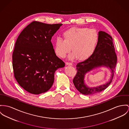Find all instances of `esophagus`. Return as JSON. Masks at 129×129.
I'll return each mask as SVG.
<instances>
[{
	"label": "esophagus",
	"instance_id": "34e87169",
	"mask_svg": "<svg viewBox=\"0 0 129 129\" xmlns=\"http://www.w3.org/2000/svg\"><path fill=\"white\" fill-rule=\"evenodd\" d=\"M66 65H69V66H72L73 65V64L70 62H66Z\"/></svg>",
	"mask_w": 129,
	"mask_h": 129
}]
</instances>
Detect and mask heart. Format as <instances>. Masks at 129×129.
Instances as JSON below:
<instances>
[{
  "label": "heart",
  "mask_w": 129,
  "mask_h": 129,
  "mask_svg": "<svg viewBox=\"0 0 129 129\" xmlns=\"http://www.w3.org/2000/svg\"><path fill=\"white\" fill-rule=\"evenodd\" d=\"M62 36L63 40L58 38L55 40L54 51L57 56L64 58L72 49L70 59H88L94 52L99 39L97 31L87 27H71L64 31Z\"/></svg>",
  "instance_id": "1"
}]
</instances>
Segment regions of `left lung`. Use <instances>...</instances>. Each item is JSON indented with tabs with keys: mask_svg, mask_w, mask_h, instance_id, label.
Listing matches in <instances>:
<instances>
[{
	"mask_svg": "<svg viewBox=\"0 0 129 129\" xmlns=\"http://www.w3.org/2000/svg\"><path fill=\"white\" fill-rule=\"evenodd\" d=\"M99 39L96 49L92 55L82 62L77 64V74L74 78V84L80 93L84 95H92L106 89L112 82L114 72L117 63L113 40L107 33L100 31L98 33ZM103 66L109 68L112 74L109 81L95 88H89L84 82L85 74L95 68Z\"/></svg>",
	"mask_w": 129,
	"mask_h": 129,
	"instance_id": "left-lung-1",
	"label": "left lung"
}]
</instances>
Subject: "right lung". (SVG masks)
<instances>
[{
	"instance_id": "1",
	"label": "right lung",
	"mask_w": 129,
	"mask_h": 129,
	"mask_svg": "<svg viewBox=\"0 0 129 129\" xmlns=\"http://www.w3.org/2000/svg\"><path fill=\"white\" fill-rule=\"evenodd\" d=\"M62 25L34 21L17 39L12 55L14 77L20 86L31 94L48 91L53 83L55 71L65 66L51 42Z\"/></svg>"
}]
</instances>
